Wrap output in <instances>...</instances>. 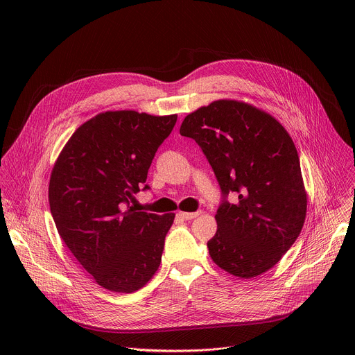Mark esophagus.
Returning a JSON list of instances; mask_svg holds the SVG:
<instances>
[{
    "label": "esophagus",
    "mask_w": 355,
    "mask_h": 355,
    "mask_svg": "<svg viewBox=\"0 0 355 355\" xmlns=\"http://www.w3.org/2000/svg\"><path fill=\"white\" fill-rule=\"evenodd\" d=\"M178 215H180L182 219H185V220H192V219H195L196 216H199L200 212H180Z\"/></svg>",
    "instance_id": "esophagus-1"
}]
</instances>
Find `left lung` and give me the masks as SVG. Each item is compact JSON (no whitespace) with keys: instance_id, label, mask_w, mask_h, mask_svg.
I'll return each instance as SVG.
<instances>
[{"instance_id":"1","label":"left lung","mask_w":355,"mask_h":355,"mask_svg":"<svg viewBox=\"0 0 355 355\" xmlns=\"http://www.w3.org/2000/svg\"><path fill=\"white\" fill-rule=\"evenodd\" d=\"M181 136L204 151L223 192L208 241L216 266L239 278L272 268L305 223L308 195L292 137L270 114L243 101L218 99L188 114ZM230 191L239 199L225 200Z\"/></svg>"}]
</instances>
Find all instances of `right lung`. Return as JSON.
<instances>
[{
	"label": "right lung",
	"mask_w": 355,
	"mask_h": 355,
	"mask_svg": "<svg viewBox=\"0 0 355 355\" xmlns=\"http://www.w3.org/2000/svg\"><path fill=\"white\" fill-rule=\"evenodd\" d=\"M175 122V114H98L71 135L50 174L49 204L58 232L108 291L132 293L160 267L175 215L141 212L130 200Z\"/></svg>",
	"instance_id": "obj_1"
}]
</instances>
